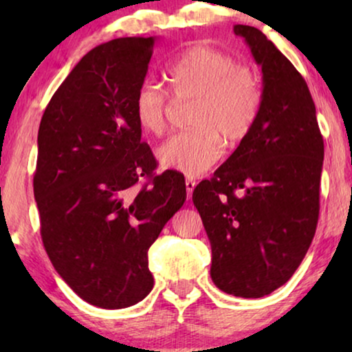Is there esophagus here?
<instances>
[{"label":"esophagus","instance_id":"34e87169","mask_svg":"<svg viewBox=\"0 0 352 352\" xmlns=\"http://www.w3.org/2000/svg\"><path fill=\"white\" fill-rule=\"evenodd\" d=\"M195 189V181L194 179H186V192H187V199H190L192 192Z\"/></svg>","mask_w":352,"mask_h":352}]
</instances>
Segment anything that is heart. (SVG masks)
<instances>
[{
  "label": "heart",
  "mask_w": 352,
  "mask_h": 352,
  "mask_svg": "<svg viewBox=\"0 0 352 352\" xmlns=\"http://www.w3.org/2000/svg\"><path fill=\"white\" fill-rule=\"evenodd\" d=\"M177 100H195L189 124L158 151V160L187 176H200L223 155L224 146L242 142L256 123L263 94L250 69L228 52L194 46L168 69ZM134 115L144 131L162 136L166 129L171 98L162 85L146 80L134 94Z\"/></svg>",
  "instance_id": "1"
}]
</instances>
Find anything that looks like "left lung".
Segmentation results:
<instances>
[{
    "mask_svg": "<svg viewBox=\"0 0 352 352\" xmlns=\"http://www.w3.org/2000/svg\"><path fill=\"white\" fill-rule=\"evenodd\" d=\"M234 33L261 67V110L192 200L211 245V280L229 295L261 298L295 274L314 239L324 139L300 72L258 28Z\"/></svg>",
    "mask_w": 352,
    "mask_h": 352,
    "instance_id": "left-lung-1",
    "label": "left lung"
}]
</instances>
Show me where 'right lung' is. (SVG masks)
<instances>
[{"label": "right lung", "mask_w": 352, "mask_h": 352, "mask_svg": "<svg viewBox=\"0 0 352 352\" xmlns=\"http://www.w3.org/2000/svg\"><path fill=\"white\" fill-rule=\"evenodd\" d=\"M157 38L96 46L52 96L38 129L33 194L47 256L89 305L122 309L153 287L147 252L184 205L186 182L141 141L134 94Z\"/></svg>", "instance_id": "right-lung-1"}]
</instances>
